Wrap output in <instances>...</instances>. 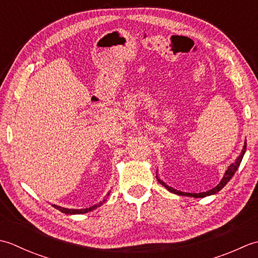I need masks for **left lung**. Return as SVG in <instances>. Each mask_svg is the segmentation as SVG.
<instances>
[{"mask_svg":"<svg viewBox=\"0 0 258 258\" xmlns=\"http://www.w3.org/2000/svg\"><path fill=\"white\" fill-rule=\"evenodd\" d=\"M245 151H246V141H245L244 148H243V150H241L239 157H238L237 159H236V161L234 162V164H232V165L228 167V169L226 170L225 175L223 177V179L220 180V182L218 183L216 187H214L213 189H210V190H208L206 192H199V194H197V192H194V194H191V192H182V191L176 190V189H173V188L169 187L168 185H166L164 181H161L159 179L158 180H159V182L161 183L162 186H165L166 189H168V190L173 192V194H177V195H180V196H189V197H195V198H203V197H206V196H209V195H214V194H216L219 190H222V189L226 186V183H227L230 179H232V177L234 176V173L236 172V170L238 169V167H239L240 162H241V159H243V157H244Z\"/></svg>","mask_w":258,"mask_h":258,"instance_id":"8db88e82","label":"left lung"}]
</instances>
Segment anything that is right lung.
<instances>
[{"label":"right lung","mask_w":258,"mask_h":258,"mask_svg":"<svg viewBox=\"0 0 258 258\" xmlns=\"http://www.w3.org/2000/svg\"><path fill=\"white\" fill-rule=\"evenodd\" d=\"M109 194L110 192H108V195L107 196H109ZM106 202V199H104V201H102V202H100L99 204H97V205H94V206H91V207H89V208H86V209H68V208H63V207H60V206H56V205H52V206H53L54 208H56V209H59L61 213H63V214H72V215H76V214H85V213H88V212H91V210H93V209H96L97 207H99V206H101V205Z\"/></svg>","instance_id":"obj_1"}]
</instances>
